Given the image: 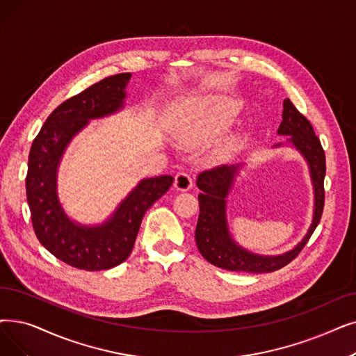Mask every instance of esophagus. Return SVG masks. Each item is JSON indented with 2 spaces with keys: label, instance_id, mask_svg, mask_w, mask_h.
<instances>
[{
  "label": "esophagus",
  "instance_id": "obj_1",
  "mask_svg": "<svg viewBox=\"0 0 356 356\" xmlns=\"http://www.w3.org/2000/svg\"><path fill=\"white\" fill-rule=\"evenodd\" d=\"M193 186V181H192V177L189 173H184V172H180L176 175L175 177V188L180 192H186L189 189H192Z\"/></svg>",
  "mask_w": 356,
  "mask_h": 356
}]
</instances>
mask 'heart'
Masks as SVG:
<instances>
[{"mask_svg":"<svg viewBox=\"0 0 356 356\" xmlns=\"http://www.w3.org/2000/svg\"><path fill=\"white\" fill-rule=\"evenodd\" d=\"M236 112V104L231 102L196 99L177 107L168 119V128L181 147L197 148L218 135ZM236 151V138H227L218 148V156L221 160H228Z\"/></svg>","mask_w":356,"mask_h":356,"instance_id":"obj_1","label":"heart"}]
</instances>
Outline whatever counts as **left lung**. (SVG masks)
I'll use <instances>...</instances> for the list:
<instances>
[{"label": "left lung", "instance_id": "obj_1", "mask_svg": "<svg viewBox=\"0 0 356 356\" xmlns=\"http://www.w3.org/2000/svg\"><path fill=\"white\" fill-rule=\"evenodd\" d=\"M277 135L289 136L286 143L276 144L275 148L289 145L297 149L307 161L314 189V209L313 220L302 240L282 254L264 256L252 253L241 247L229 233L227 221V197L233 191L234 181L240 175L241 164L221 165L197 176L196 184L200 189L199 199V218L196 224L195 238L197 250L209 264L225 270L264 273L273 272L288 265L296 259L308 238L314 233L320 222L324 207V188L323 181L326 176V157L316 136L312 123L302 116L289 99L284 100L282 122L277 128Z\"/></svg>", "mask_w": 356, "mask_h": 356}]
</instances>
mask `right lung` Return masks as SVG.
<instances>
[{
    "instance_id": "1",
    "label": "right lung",
    "mask_w": 356,
    "mask_h": 356,
    "mask_svg": "<svg viewBox=\"0 0 356 356\" xmlns=\"http://www.w3.org/2000/svg\"><path fill=\"white\" fill-rule=\"evenodd\" d=\"M131 76V72L107 76L59 104L30 148L26 195L36 237L46 250L72 268L106 270L125 261L145 212L175 180L168 175L143 179L109 218L96 225L74 221L60 204L58 172L65 149L90 120L111 116L125 107Z\"/></svg>"
}]
</instances>
